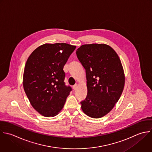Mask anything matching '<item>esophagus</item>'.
Listing matches in <instances>:
<instances>
[{"instance_id":"obj_1","label":"esophagus","mask_w":152,"mask_h":152,"mask_svg":"<svg viewBox=\"0 0 152 152\" xmlns=\"http://www.w3.org/2000/svg\"><path fill=\"white\" fill-rule=\"evenodd\" d=\"M77 84H76V85H75L74 86H73V89L75 91L77 89Z\"/></svg>"}]
</instances>
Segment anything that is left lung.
Wrapping results in <instances>:
<instances>
[{
  "label": "left lung",
  "instance_id": "left-lung-1",
  "mask_svg": "<svg viewBox=\"0 0 152 152\" xmlns=\"http://www.w3.org/2000/svg\"><path fill=\"white\" fill-rule=\"evenodd\" d=\"M77 57L86 70L88 94L80 102L88 116L101 118L109 113L124 89L125 75L121 60L110 45L91 44L81 45Z\"/></svg>",
  "mask_w": 152,
  "mask_h": 152
}]
</instances>
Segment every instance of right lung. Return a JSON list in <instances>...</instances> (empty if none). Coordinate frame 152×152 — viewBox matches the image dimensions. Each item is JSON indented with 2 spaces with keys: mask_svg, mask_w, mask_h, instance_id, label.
<instances>
[{
  "mask_svg": "<svg viewBox=\"0 0 152 152\" xmlns=\"http://www.w3.org/2000/svg\"><path fill=\"white\" fill-rule=\"evenodd\" d=\"M75 48L66 43L44 44L27 59L23 89L32 107L44 117L57 115L72 91L65 85L63 67Z\"/></svg>",
  "mask_w": 152,
  "mask_h": 152,
  "instance_id": "obj_1",
  "label": "right lung"
}]
</instances>
